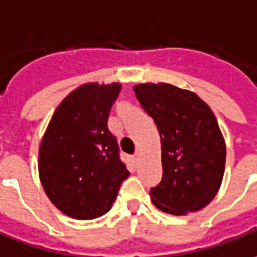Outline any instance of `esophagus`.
Instances as JSON below:
<instances>
[{
    "label": "esophagus",
    "instance_id": "1",
    "mask_svg": "<svg viewBox=\"0 0 257 257\" xmlns=\"http://www.w3.org/2000/svg\"><path fill=\"white\" fill-rule=\"evenodd\" d=\"M138 160H139V152H136V153L132 156V161H134V163H138Z\"/></svg>",
    "mask_w": 257,
    "mask_h": 257
}]
</instances>
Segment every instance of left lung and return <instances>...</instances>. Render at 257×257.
Wrapping results in <instances>:
<instances>
[{"instance_id":"8db88e82","label":"left lung","mask_w":257,"mask_h":257,"mask_svg":"<svg viewBox=\"0 0 257 257\" xmlns=\"http://www.w3.org/2000/svg\"><path fill=\"white\" fill-rule=\"evenodd\" d=\"M134 91L161 142L163 179L150 189L153 204L174 216L206 207L225 170V141L216 115L195 91L170 83H139Z\"/></svg>"}]
</instances>
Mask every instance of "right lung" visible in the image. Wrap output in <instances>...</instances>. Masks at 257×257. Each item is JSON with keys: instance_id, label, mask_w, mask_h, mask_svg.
Returning <instances> with one entry per match:
<instances>
[{"instance_id": "obj_1", "label": "right lung", "mask_w": 257, "mask_h": 257, "mask_svg": "<svg viewBox=\"0 0 257 257\" xmlns=\"http://www.w3.org/2000/svg\"><path fill=\"white\" fill-rule=\"evenodd\" d=\"M121 83L89 82L54 111L39 147V177L57 209L76 220L104 216L129 171L107 128Z\"/></svg>"}]
</instances>
